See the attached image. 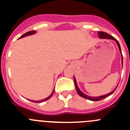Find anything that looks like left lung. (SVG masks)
<instances>
[{"label":"left lung","instance_id":"8db88e82","mask_svg":"<svg viewBox=\"0 0 130 130\" xmlns=\"http://www.w3.org/2000/svg\"><path fill=\"white\" fill-rule=\"evenodd\" d=\"M98 35H99V37H100V39H112V40H114V41H116V42L117 44H118V48H119V51H120L121 54V55H122V63H123V55H122L120 45H119V43L118 42V41H117V40L116 39L114 38V37H112V36H110V35H109V34L106 33V32H104V31H99V32H98ZM74 84H75V89H76V91H77V92L78 94H79V96H80L83 97V98L86 99H88V100H91V101H99V100H102V99H105V98H107V96H110L111 94H112V93H114V91H115V90H116V89L117 88V87H118V86H117L116 88L115 89H114V90L112 91H111L110 93H108V94H105V95L100 96L92 97V96H89L86 95V94H85L84 93H83V92H82L79 89V88H78V86H77V84L76 80H75V77H74Z\"/></svg>","mask_w":130,"mask_h":130}]
</instances>
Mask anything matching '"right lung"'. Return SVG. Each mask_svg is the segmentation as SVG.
<instances>
[{"label":"right lung","mask_w":130,"mask_h":130,"mask_svg":"<svg viewBox=\"0 0 130 130\" xmlns=\"http://www.w3.org/2000/svg\"><path fill=\"white\" fill-rule=\"evenodd\" d=\"M36 31H35V30H33V31H28V32H26V33H25V34H23V36H21V37H20V38H22V37H25V36H30V35H32V34H34L36 33ZM54 90H55V89H54ZM54 90H53V91L52 92V93H51V94H50V96H49L47 97V98H46V99H43V100H39V101H34V100H30V101H31V102H36V103H41V102H44V101H46V100H49V99H50V98H51V97L52 96L53 94V93H54Z\"/></svg>","instance_id":"right-lung-1"}]
</instances>
